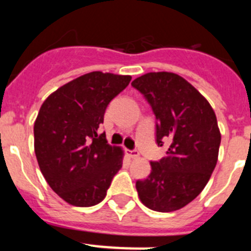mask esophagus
Masks as SVG:
<instances>
[{"mask_svg": "<svg viewBox=\"0 0 251 251\" xmlns=\"http://www.w3.org/2000/svg\"><path fill=\"white\" fill-rule=\"evenodd\" d=\"M126 153H127V156L129 158H137V157H139V152L137 150H127Z\"/></svg>", "mask_w": 251, "mask_h": 251, "instance_id": "34e87169", "label": "esophagus"}]
</instances>
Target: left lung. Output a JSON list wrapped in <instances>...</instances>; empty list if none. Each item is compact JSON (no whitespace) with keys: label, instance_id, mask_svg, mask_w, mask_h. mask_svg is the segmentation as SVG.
I'll list each match as a JSON object with an SVG mask.
<instances>
[{"label":"left lung","instance_id":"1","mask_svg":"<svg viewBox=\"0 0 251 251\" xmlns=\"http://www.w3.org/2000/svg\"><path fill=\"white\" fill-rule=\"evenodd\" d=\"M156 117V142L170 143L166 156L151 162L150 176L136 182L142 203L171 212L195 200L211 177L221 134L208 101L174 73H148L132 81Z\"/></svg>","mask_w":251,"mask_h":251}]
</instances>
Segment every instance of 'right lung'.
<instances>
[{
	"instance_id": "obj_1",
	"label": "right lung",
	"mask_w": 251,
	"mask_h": 251,
	"mask_svg": "<svg viewBox=\"0 0 251 251\" xmlns=\"http://www.w3.org/2000/svg\"><path fill=\"white\" fill-rule=\"evenodd\" d=\"M132 77L93 72L48 97L34 126L35 154L52 191L70 205L89 207L103 201L123 151L98 134L106 106Z\"/></svg>"
}]
</instances>
